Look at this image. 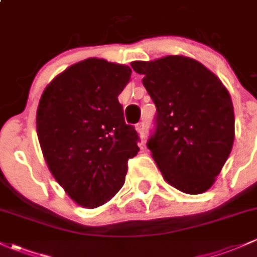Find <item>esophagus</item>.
<instances>
[{"mask_svg": "<svg viewBox=\"0 0 257 257\" xmlns=\"http://www.w3.org/2000/svg\"><path fill=\"white\" fill-rule=\"evenodd\" d=\"M136 130L139 131L140 136H141V140L145 141V134H146V128H145V123L143 122H140L136 125Z\"/></svg>", "mask_w": 257, "mask_h": 257, "instance_id": "obj_1", "label": "esophagus"}]
</instances>
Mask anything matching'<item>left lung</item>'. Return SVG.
I'll list each match as a JSON object with an SVG mask.
<instances>
[{
	"instance_id": "left-lung-1",
	"label": "left lung",
	"mask_w": 257,
	"mask_h": 257,
	"mask_svg": "<svg viewBox=\"0 0 257 257\" xmlns=\"http://www.w3.org/2000/svg\"><path fill=\"white\" fill-rule=\"evenodd\" d=\"M156 104L148 150L165 180L186 194L207 191L234 142V109L222 82L194 59L135 61Z\"/></svg>"
}]
</instances>
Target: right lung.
Segmentation results:
<instances>
[{"label":"right lung","mask_w":257,"mask_h":257,"mask_svg":"<svg viewBox=\"0 0 257 257\" xmlns=\"http://www.w3.org/2000/svg\"><path fill=\"white\" fill-rule=\"evenodd\" d=\"M131 68L103 59L70 66L45 88L37 111L41 151L57 183L78 205L107 202L125 183L140 137L117 96Z\"/></svg>","instance_id":"right-lung-1"}]
</instances>
